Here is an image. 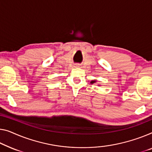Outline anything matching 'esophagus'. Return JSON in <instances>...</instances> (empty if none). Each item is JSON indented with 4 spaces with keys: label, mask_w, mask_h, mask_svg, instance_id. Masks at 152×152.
Returning a JSON list of instances; mask_svg holds the SVG:
<instances>
[{
    "label": "esophagus",
    "mask_w": 152,
    "mask_h": 152,
    "mask_svg": "<svg viewBox=\"0 0 152 152\" xmlns=\"http://www.w3.org/2000/svg\"><path fill=\"white\" fill-rule=\"evenodd\" d=\"M76 67H79V65H76Z\"/></svg>",
    "instance_id": "obj_1"
}]
</instances>
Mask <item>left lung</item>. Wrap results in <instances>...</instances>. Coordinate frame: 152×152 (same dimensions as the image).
<instances>
[{
    "mask_svg": "<svg viewBox=\"0 0 152 152\" xmlns=\"http://www.w3.org/2000/svg\"><path fill=\"white\" fill-rule=\"evenodd\" d=\"M96 82H97V80H93L91 81V84H94V83H96ZM98 86H100V85H98Z\"/></svg>",
    "mask_w": 152,
    "mask_h": 152,
    "instance_id": "8db88e82",
    "label": "left lung"
}]
</instances>
